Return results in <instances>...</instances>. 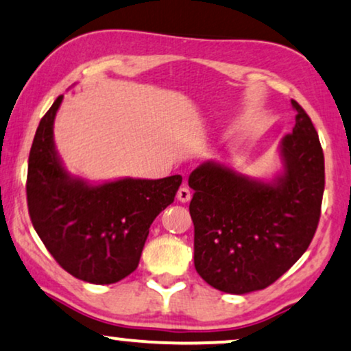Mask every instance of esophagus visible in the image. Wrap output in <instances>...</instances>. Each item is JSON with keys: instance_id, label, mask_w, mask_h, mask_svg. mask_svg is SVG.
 I'll use <instances>...</instances> for the list:
<instances>
[{"instance_id": "obj_1", "label": "esophagus", "mask_w": 351, "mask_h": 351, "mask_svg": "<svg viewBox=\"0 0 351 351\" xmlns=\"http://www.w3.org/2000/svg\"><path fill=\"white\" fill-rule=\"evenodd\" d=\"M176 197H178L180 202H189L191 200V189L188 188V186H181V188L178 189V194H176Z\"/></svg>"}]
</instances>
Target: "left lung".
<instances>
[{
    "mask_svg": "<svg viewBox=\"0 0 351 351\" xmlns=\"http://www.w3.org/2000/svg\"><path fill=\"white\" fill-rule=\"evenodd\" d=\"M279 143L282 171L271 181L208 160L189 175L194 189V266L210 286L249 293L282 276L310 245L321 215L324 154L306 112Z\"/></svg>",
    "mask_w": 351,
    "mask_h": 351,
    "instance_id": "1",
    "label": "left lung"
}]
</instances>
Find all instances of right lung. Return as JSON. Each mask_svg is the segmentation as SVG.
I'll return each instance as SVG.
<instances>
[{"label":"right lung","instance_id":"obj_1","mask_svg":"<svg viewBox=\"0 0 351 351\" xmlns=\"http://www.w3.org/2000/svg\"><path fill=\"white\" fill-rule=\"evenodd\" d=\"M59 96L36 128L29 157L27 204L40 239L77 279L114 284L138 268L149 228L178 193L181 175L93 184L65 170L54 146Z\"/></svg>","mask_w":351,"mask_h":351}]
</instances>
